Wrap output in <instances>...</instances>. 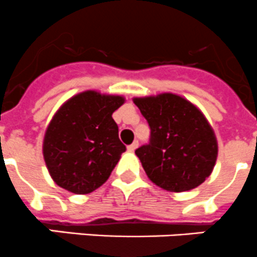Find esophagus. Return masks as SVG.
<instances>
[{
	"label": "esophagus",
	"mask_w": 257,
	"mask_h": 257,
	"mask_svg": "<svg viewBox=\"0 0 257 257\" xmlns=\"http://www.w3.org/2000/svg\"><path fill=\"white\" fill-rule=\"evenodd\" d=\"M137 146H139V141H137V140H136V141L132 142L131 145H128V146H127V150H128L130 152H134L135 150L137 149Z\"/></svg>",
	"instance_id": "esophagus-1"
}]
</instances>
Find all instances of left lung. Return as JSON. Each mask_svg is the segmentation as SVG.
Wrapping results in <instances>:
<instances>
[{"label":"left lung","mask_w":257,"mask_h":257,"mask_svg":"<svg viewBox=\"0 0 257 257\" xmlns=\"http://www.w3.org/2000/svg\"><path fill=\"white\" fill-rule=\"evenodd\" d=\"M149 122L150 142L135 151L154 184L172 192L201 185L215 166L217 141L204 113L174 93L135 97Z\"/></svg>","instance_id":"8db88e82"}]
</instances>
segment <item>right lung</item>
<instances>
[{
  "label": "right lung",
  "instance_id": "obj_1",
  "mask_svg": "<svg viewBox=\"0 0 257 257\" xmlns=\"http://www.w3.org/2000/svg\"><path fill=\"white\" fill-rule=\"evenodd\" d=\"M122 96L85 91L66 101L43 139V159L53 181L77 195L98 189L110 177L126 146L112 113Z\"/></svg>",
  "mask_w": 257,
  "mask_h": 257
}]
</instances>
